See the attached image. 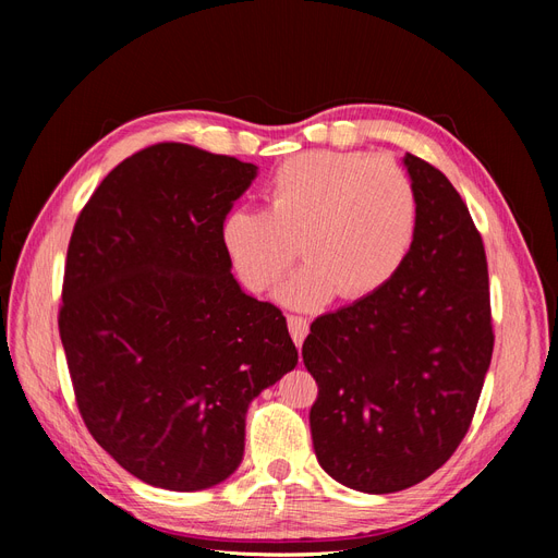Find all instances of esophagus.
Returning <instances> with one entry per match:
<instances>
[{"label": "esophagus", "instance_id": "esophagus-1", "mask_svg": "<svg viewBox=\"0 0 558 558\" xmlns=\"http://www.w3.org/2000/svg\"><path fill=\"white\" fill-rule=\"evenodd\" d=\"M286 320H289L291 337H293L295 347L300 349V347H302V342H305L307 332H310V320H307V318H302V316H289Z\"/></svg>", "mask_w": 558, "mask_h": 558}]
</instances>
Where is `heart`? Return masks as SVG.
Listing matches in <instances>:
<instances>
[{"instance_id": "1", "label": "heart", "mask_w": 558, "mask_h": 558, "mask_svg": "<svg viewBox=\"0 0 558 558\" xmlns=\"http://www.w3.org/2000/svg\"><path fill=\"white\" fill-rule=\"evenodd\" d=\"M267 209L238 207L223 221V246L251 291H267L302 248L307 265L277 298L316 310L337 293L356 300L391 281L418 228V195L391 158L307 150L267 183Z\"/></svg>"}]
</instances>
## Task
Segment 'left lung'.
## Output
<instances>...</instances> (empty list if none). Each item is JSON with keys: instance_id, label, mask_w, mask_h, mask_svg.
Segmentation results:
<instances>
[{"instance_id": "8db88e82", "label": "left lung", "mask_w": 558, "mask_h": 558, "mask_svg": "<svg viewBox=\"0 0 558 558\" xmlns=\"http://www.w3.org/2000/svg\"><path fill=\"white\" fill-rule=\"evenodd\" d=\"M402 162L418 195L408 260L384 289L318 316L302 344L318 384L316 459L363 494L402 492L449 461L494 353L484 244L465 202L426 160Z\"/></svg>"}]
</instances>
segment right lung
<instances>
[{"label": "right lung", "instance_id": "obj_1", "mask_svg": "<svg viewBox=\"0 0 558 558\" xmlns=\"http://www.w3.org/2000/svg\"><path fill=\"white\" fill-rule=\"evenodd\" d=\"M258 167L156 144L105 177L66 248L60 340L90 435L137 480L202 492L244 456L246 410L298 365L242 291L223 221Z\"/></svg>", "mask_w": 558, "mask_h": 558}]
</instances>
